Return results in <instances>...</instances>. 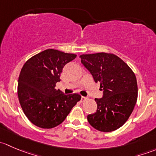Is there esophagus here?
<instances>
[{
    "label": "esophagus",
    "instance_id": "esophagus-1",
    "mask_svg": "<svg viewBox=\"0 0 156 156\" xmlns=\"http://www.w3.org/2000/svg\"><path fill=\"white\" fill-rule=\"evenodd\" d=\"M87 100V97H81V103H83V102L86 101V100Z\"/></svg>",
    "mask_w": 156,
    "mask_h": 156
}]
</instances>
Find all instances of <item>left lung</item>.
<instances>
[{"instance_id": "8db88e82", "label": "left lung", "mask_w": 156, "mask_h": 156, "mask_svg": "<svg viewBox=\"0 0 156 156\" xmlns=\"http://www.w3.org/2000/svg\"><path fill=\"white\" fill-rule=\"evenodd\" d=\"M80 58L103 90V97L95 99L97 111L88 115V122L100 131L117 130L127 122L136 103L138 90L134 73L112 53L83 54Z\"/></svg>"}]
</instances>
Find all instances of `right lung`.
<instances>
[{"instance_id":"add662e5","label":"right lung","mask_w":156,"mask_h":156,"mask_svg":"<svg viewBox=\"0 0 156 156\" xmlns=\"http://www.w3.org/2000/svg\"><path fill=\"white\" fill-rule=\"evenodd\" d=\"M75 57V54L48 49L23 66L18 81L19 100L26 117L36 126L56 127L81 100L78 94L65 95L55 89L63 67Z\"/></svg>"}]
</instances>
